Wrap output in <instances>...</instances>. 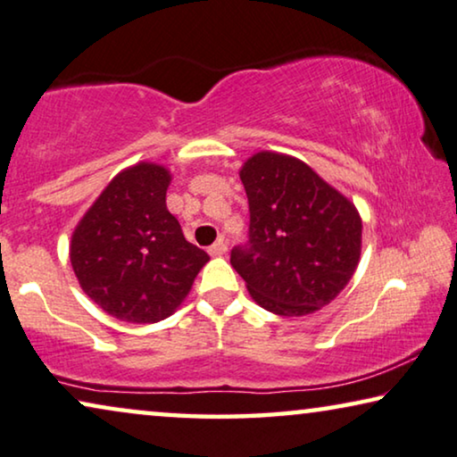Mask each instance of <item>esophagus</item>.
Wrapping results in <instances>:
<instances>
[{"mask_svg": "<svg viewBox=\"0 0 457 457\" xmlns=\"http://www.w3.org/2000/svg\"><path fill=\"white\" fill-rule=\"evenodd\" d=\"M226 253H228V244L223 240H217L215 244H211V246H209L211 256H223Z\"/></svg>", "mask_w": 457, "mask_h": 457, "instance_id": "34e87169", "label": "esophagus"}]
</instances>
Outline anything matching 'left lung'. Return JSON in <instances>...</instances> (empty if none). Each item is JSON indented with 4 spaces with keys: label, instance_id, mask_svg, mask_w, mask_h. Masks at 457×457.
<instances>
[{
    "label": "left lung",
    "instance_id": "8db88e82",
    "mask_svg": "<svg viewBox=\"0 0 457 457\" xmlns=\"http://www.w3.org/2000/svg\"><path fill=\"white\" fill-rule=\"evenodd\" d=\"M248 242L229 262L256 304L304 317L348 286L360 261L362 220L348 198L300 159L261 151L240 170Z\"/></svg>",
    "mask_w": 457,
    "mask_h": 457
}]
</instances>
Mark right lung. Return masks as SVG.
<instances>
[{"label": "right lung", "mask_w": 457, "mask_h": 457, "mask_svg": "<svg viewBox=\"0 0 457 457\" xmlns=\"http://www.w3.org/2000/svg\"><path fill=\"white\" fill-rule=\"evenodd\" d=\"M170 171L137 163L120 171L72 234L70 262L95 304L126 323H157L188 295L209 254L167 211Z\"/></svg>", "instance_id": "right-lung-1"}]
</instances>
